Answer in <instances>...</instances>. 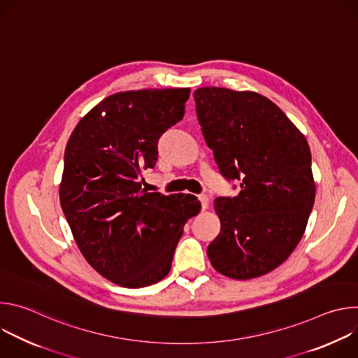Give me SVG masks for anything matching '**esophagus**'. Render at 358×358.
Segmentation results:
<instances>
[{"instance_id":"esophagus-1","label":"esophagus","mask_w":358,"mask_h":358,"mask_svg":"<svg viewBox=\"0 0 358 358\" xmlns=\"http://www.w3.org/2000/svg\"><path fill=\"white\" fill-rule=\"evenodd\" d=\"M198 199H199V202H201V208H202V210H207V208H208V202H210L208 195L201 194V195H198Z\"/></svg>"}]
</instances>
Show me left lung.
Here are the masks:
<instances>
[{
    "label": "left lung",
    "mask_w": 358,
    "mask_h": 358,
    "mask_svg": "<svg viewBox=\"0 0 358 358\" xmlns=\"http://www.w3.org/2000/svg\"><path fill=\"white\" fill-rule=\"evenodd\" d=\"M194 99L221 174L241 187L214 202L221 231L207 249L211 265L239 280L269 273L297 246L313 208L309 144L259 93L207 86Z\"/></svg>",
    "instance_id": "obj_1"
}]
</instances>
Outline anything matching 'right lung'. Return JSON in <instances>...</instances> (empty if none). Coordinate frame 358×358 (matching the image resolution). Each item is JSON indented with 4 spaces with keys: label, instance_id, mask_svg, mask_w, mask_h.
<instances>
[{
    "label": "right lung",
    "instance_id": "1",
    "mask_svg": "<svg viewBox=\"0 0 358 358\" xmlns=\"http://www.w3.org/2000/svg\"><path fill=\"white\" fill-rule=\"evenodd\" d=\"M189 87L115 93L75 127L65 150L61 207L85 259L124 287L164 279L185 222L199 213L191 194L141 188L164 131L184 117Z\"/></svg>",
    "mask_w": 358,
    "mask_h": 358
}]
</instances>
